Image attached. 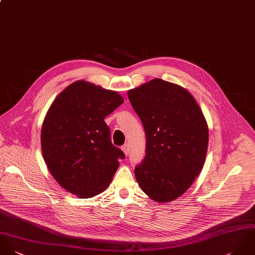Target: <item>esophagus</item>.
I'll return each mask as SVG.
<instances>
[{"instance_id": "esophagus-1", "label": "esophagus", "mask_w": 255, "mask_h": 255, "mask_svg": "<svg viewBox=\"0 0 255 255\" xmlns=\"http://www.w3.org/2000/svg\"><path fill=\"white\" fill-rule=\"evenodd\" d=\"M121 149H122V151L124 152V153L127 155L129 153V151H130V146H129V144H125V145L122 146Z\"/></svg>"}]
</instances>
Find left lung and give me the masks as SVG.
Segmentation results:
<instances>
[{
    "label": "left lung",
    "mask_w": 255,
    "mask_h": 255,
    "mask_svg": "<svg viewBox=\"0 0 255 255\" xmlns=\"http://www.w3.org/2000/svg\"><path fill=\"white\" fill-rule=\"evenodd\" d=\"M146 133V156L135 167L142 190L156 202L181 196L203 168L209 133L203 112L182 87L153 79L128 92Z\"/></svg>",
    "instance_id": "left-lung-1"
}]
</instances>
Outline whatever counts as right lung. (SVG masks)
Instances as JSON below:
<instances>
[{
  "instance_id": "right-lung-1",
  "label": "right lung",
  "mask_w": 255,
  "mask_h": 255,
  "mask_svg": "<svg viewBox=\"0 0 255 255\" xmlns=\"http://www.w3.org/2000/svg\"><path fill=\"white\" fill-rule=\"evenodd\" d=\"M123 102L118 93L85 81L71 84L52 102L41 150L52 176L68 192L90 198L110 184L125 154L112 145L104 118Z\"/></svg>"
}]
</instances>
